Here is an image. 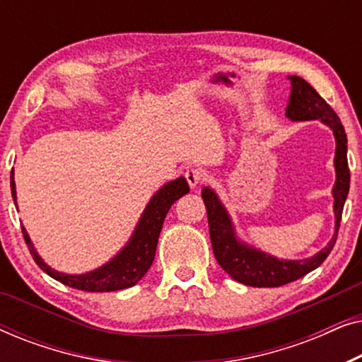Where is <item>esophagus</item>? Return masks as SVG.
I'll return each mask as SVG.
<instances>
[{"mask_svg":"<svg viewBox=\"0 0 362 362\" xmlns=\"http://www.w3.org/2000/svg\"><path fill=\"white\" fill-rule=\"evenodd\" d=\"M185 176L191 187H196L197 185H201V182H204L207 180L206 171L202 170V168H189V170L185 173Z\"/></svg>","mask_w":362,"mask_h":362,"instance_id":"34e87169","label":"esophagus"}]
</instances>
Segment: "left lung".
Returning <instances> with one entry per match:
<instances>
[{
  "instance_id": "8db88e82",
  "label": "left lung",
  "mask_w": 362,
  "mask_h": 362,
  "mask_svg": "<svg viewBox=\"0 0 362 362\" xmlns=\"http://www.w3.org/2000/svg\"><path fill=\"white\" fill-rule=\"evenodd\" d=\"M288 78L291 82V93L288 105H286V117L293 122L321 120L333 130L336 140V182L333 186V209L336 222L333 239L328 242L325 249H321L318 254L310 257V259L280 260L259 249H254V247L245 245L244 242L237 239L230 216L227 214L219 197L211 187L202 189V199H204L207 211L211 244L216 260L239 284L259 286V288L260 286H269L270 288V286L286 285L290 281L301 279L323 264L334 247L344 201L349 191V166L348 155H346L348 153V138H346L343 123L333 108L325 102V98H321L320 93L305 78L298 76H290Z\"/></svg>"
}]
</instances>
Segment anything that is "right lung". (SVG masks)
Returning <instances> with one entry per match:
<instances>
[{
    "instance_id": "obj_1",
    "label": "right lung",
    "mask_w": 362,
    "mask_h": 362,
    "mask_svg": "<svg viewBox=\"0 0 362 362\" xmlns=\"http://www.w3.org/2000/svg\"><path fill=\"white\" fill-rule=\"evenodd\" d=\"M187 192H189V186H187V181L182 176L175 181L166 182L151 197V201L148 202L146 209L143 211L140 221H138L135 227V232H133L132 239L127 242V245L110 262H107L105 265L82 275H67L51 269L39 257L24 227H21L23 235L39 269L64 285L82 291H117L130 288V286L136 285L143 279V275L146 274L153 260H155L158 237H160L163 222H165V217L173 206V202H176L181 196L187 194ZM11 194L14 204H16V185H14L13 171Z\"/></svg>"
}]
</instances>
